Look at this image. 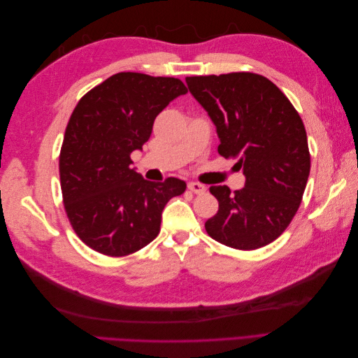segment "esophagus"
<instances>
[{
  "instance_id": "1",
  "label": "esophagus",
  "mask_w": 358,
  "mask_h": 358,
  "mask_svg": "<svg viewBox=\"0 0 358 358\" xmlns=\"http://www.w3.org/2000/svg\"><path fill=\"white\" fill-rule=\"evenodd\" d=\"M188 189L194 194H204L206 192V187L201 185L199 182H188Z\"/></svg>"
}]
</instances>
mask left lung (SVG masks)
<instances>
[{
	"label": "left lung",
	"instance_id": "obj_1",
	"mask_svg": "<svg viewBox=\"0 0 358 358\" xmlns=\"http://www.w3.org/2000/svg\"><path fill=\"white\" fill-rule=\"evenodd\" d=\"M220 137L218 152L237 159L245 187L209 191L220 203L206 231L225 246L251 251L282 234L299 209L310 171L305 125L275 83L254 73L187 78Z\"/></svg>",
	"mask_w": 358,
	"mask_h": 358
}]
</instances>
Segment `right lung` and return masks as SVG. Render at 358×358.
I'll return each instance as SVG.
<instances>
[{
  "instance_id": "1",
  "label": "right lung",
  "mask_w": 358,
  "mask_h": 358,
  "mask_svg": "<svg viewBox=\"0 0 358 358\" xmlns=\"http://www.w3.org/2000/svg\"><path fill=\"white\" fill-rule=\"evenodd\" d=\"M188 90L175 78L117 73L83 95L59 155L64 206L73 230L94 251L124 257L152 242L161 215L187 189L178 178L150 182L129 158L148 142L155 117Z\"/></svg>"
}]
</instances>
